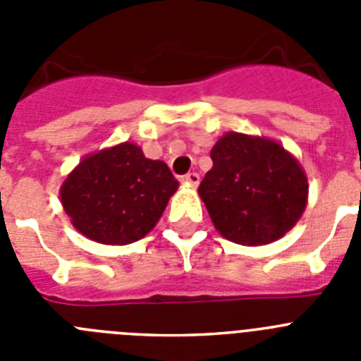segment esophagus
I'll use <instances>...</instances> for the list:
<instances>
[{"instance_id": "34e87169", "label": "esophagus", "mask_w": 361, "mask_h": 361, "mask_svg": "<svg viewBox=\"0 0 361 361\" xmlns=\"http://www.w3.org/2000/svg\"><path fill=\"white\" fill-rule=\"evenodd\" d=\"M183 180H184V183L188 184V186L197 188V186H199V183H200V175H199V173H195V171H191V173H186V175H184Z\"/></svg>"}]
</instances>
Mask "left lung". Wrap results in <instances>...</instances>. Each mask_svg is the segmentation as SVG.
Returning <instances> with one entry per match:
<instances>
[{"instance_id": "left-lung-1", "label": "left lung", "mask_w": 361, "mask_h": 361, "mask_svg": "<svg viewBox=\"0 0 361 361\" xmlns=\"http://www.w3.org/2000/svg\"><path fill=\"white\" fill-rule=\"evenodd\" d=\"M212 161L199 195L222 237L262 245L298 222L307 204V178L279 142L226 133L213 146Z\"/></svg>"}]
</instances>
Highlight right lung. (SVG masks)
<instances>
[{"label":"right lung","instance_id":"obj_1","mask_svg":"<svg viewBox=\"0 0 361 361\" xmlns=\"http://www.w3.org/2000/svg\"><path fill=\"white\" fill-rule=\"evenodd\" d=\"M177 188L166 162L123 142L82 159L63 183L61 202L85 237L124 245L152 231Z\"/></svg>","mask_w":361,"mask_h":361}]
</instances>
